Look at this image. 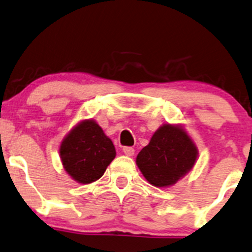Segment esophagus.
I'll return each mask as SVG.
<instances>
[{"instance_id": "1", "label": "esophagus", "mask_w": 252, "mask_h": 252, "mask_svg": "<svg viewBox=\"0 0 252 252\" xmlns=\"http://www.w3.org/2000/svg\"><path fill=\"white\" fill-rule=\"evenodd\" d=\"M123 152L127 155V157H133L135 151H134V148H133V147H124Z\"/></svg>"}]
</instances>
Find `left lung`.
<instances>
[{
  "instance_id": "8db88e82",
  "label": "left lung",
  "mask_w": 252,
  "mask_h": 252,
  "mask_svg": "<svg viewBox=\"0 0 252 252\" xmlns=\"http://www.w3.org/2000/svg\"><path fill=\"white\" fill-rule=\"evenodd\" d=\"M197 148L186 131L179 126H161L150 144L136 157L142 175L155 187H168L192 168Z\"/></svg>"
}]
</instances>
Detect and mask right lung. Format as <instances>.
Returning <instances> with one entry per match:
<instances>
[{"label":"right lung","mask_w":252,"mask_h":252,"mask_svg":"<svg viewBox=\"0 0 252 252\" xmlns=\"http://www.w3.org/2000/svg\"><path fill=\"white\" fill-rule=\"evenodd\" d=\"M60 153L64 168L71 178L88 185L104 175L116 158V148L97 123L84 120L65 136Z\"/></svg>","instance_id":"obj_1"}]
</instances>
